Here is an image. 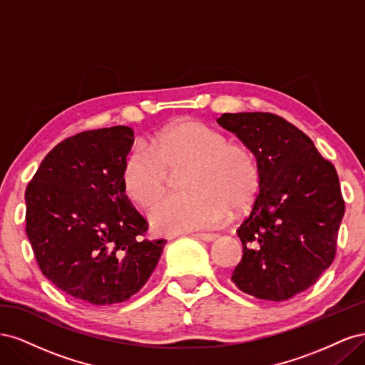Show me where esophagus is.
<instances>
[{
  "label": "esophagus",
  "instance_id": "1",
  "mask_svg": "<svg viewBox=\"0 0 365 365\" xmlns=\"http://www.w3.org/2000/svg\"><path fill=\"white\" fill-rule=\"evenodd\" d=\"M193 236L196 239L204 240V242H213L217 237V235H215V233H195Z\"/></svg>",
  "mask_w": 365,
  "mask_h": 365
}]
</instances>
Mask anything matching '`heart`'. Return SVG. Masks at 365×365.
<instances>
[{
	"label": "heart",
	"mask_w": 365,
	"mask_h": 365,
	"mask_svg": "<svg viewBox=\"0 0 365 365\" xmlns=\"http://www.w3.org/2000/svg\"><path fill=\"white\" fill-rule=\"evenodd\" d=\"M182 193L164 197L150 210L152 227L160 233H185L215 227L227 208L240 210L259 185V165L244 143L227 141L222 132L193 118L164 126L148 148H132L121 163L120 182L135 205L149 208L169 182V173L182 169Z\"/></svg>",
	"instance_id": "b5f03b06"
}]
</instances>
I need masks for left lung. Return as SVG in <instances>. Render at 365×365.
I'll return each mask as SVG.
<instances>
[{"label":"left lung","mask_w":365,"mask_h":365,"mask_svg":"<svg viewBox=\"0 0 365 365\" xmlns=\"http://www.w3.org/2000/svg\"><path fill=\"white\" fill-rule=\"evenodd\" d=\"M217 123L244 141L259 165L260 192L237 228L244 254L231 280L260 300H288L335 259L346 210L338 173L303 130L279 115L222 114Z\"/></svg>","instance_id":"obj_1"}]
</instances>
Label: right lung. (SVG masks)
Here are the masks:
<instances>
[{
  "label": "right lung",
  "mask_w": 365,
  "mask_h": 365,
  "mask_svg": "<svg viewBox=\"0 0 365 365\" xmlns=\"http://www.w3.org/2000/svg\"><path fill=\"white\" fill-rule=\"evenodd\" d=\"M134 130L113 126L65 138L26 189V233L42 274L94 306L126 302L155 269L164 239H145L148 220L121 189Z\"/></svg>",
  "instance_id": "add662e5"
}]
</instances>
